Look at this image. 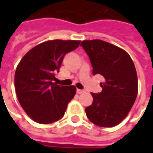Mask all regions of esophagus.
Masks as SVG:
<instances>
[{"label":"esophagus","instance_id":"esophagus-1","mask_svg":"<svg viewBox=\"0 0 153 153\" xmlns=\"http://www.w3.org/2000/svg\"><path fill=\"white\" fill-rule=\"evenodd\" d=\"M76 93H78V94H81V93H84V90L77 89V90H76Z\"/></svg>","mask_w":153,"mask_h":153}]
</instances>
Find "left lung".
Masks as SVG:
<instances>
[{"label":"left lung","mask_w":153,"mask_h":153,"mask_svg":"<svg viewBox=\"0 0 153 153\" xmlns=\"http://www.w3.org/2000/svg\"><path fill=\"white\" fill-rule=\"evenodd\" d=\"M80 46L89 57L93 74L104 77L101 93H92L93 102L85 108L94 125L113 127L128 115L138 94L134 64L125 51L102 40L83 41Z\"/></svg>","instance_id":"left-lung-1"}]
</instances>
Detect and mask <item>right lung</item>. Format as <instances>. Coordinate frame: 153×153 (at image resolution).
Listing matches in <instances>:
<instances>
[{"label": "right lung", "mask_w": 153, "mask_h": 153, "mask_svg": "<svg viewBox=\"0 0 153 153\" xmlns=\"http://www.w3.org/2000/svg\"><path fill=\"white\" fill-rule=\"evenodd\" d=\"M79 43L80 41H47L33 47L20 60L15 74L16 95L34 121L51 124L64 116L76 88L57 85L53 81L65 56Z\"/></svg>", "instance_id": "obj_1"}]
</instances>
